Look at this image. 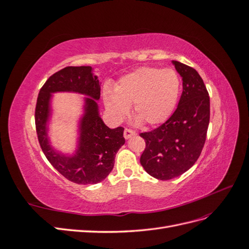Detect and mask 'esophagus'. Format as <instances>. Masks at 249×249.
I'll use <instances>...</instances> for the list:
<instances>
[{"instance_id": "obj_1", "label": "esophagus", "mask_w": 249, "mask_h": 249, "mask_svg": "<svg viewBox=\"0 0 249 249\" xmlns=\"http://www.w3.org/2000/svg\"><path fill=\"white\" fill-rule=\"evenodd\" d=\"M135 135H136V132L132 131L131 129H125L124 132V136L125 139H129V138H131L132 136H135Z\"/></svg>"}]
</instances>
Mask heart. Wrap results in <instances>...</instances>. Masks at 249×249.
<instances>
[{
    "instance_id": "obj_1",
    "label": "heart",
    "mask_w": 249,
    "mask_h": 249,
    "mask_svg": "<svg viewBox=\"0 0 249 249\" xmlns=\"http://www.w3.org/2000/svg\"><path fill=\"white\" fill-rule=\"evenodd\" d=\"M180 92V79L176 71L141 67L120 79L115 91L104 90V102L110 115L123 120L133 105L139 122L155 125L172 114Z\"/></svg>"
}]
</instances>
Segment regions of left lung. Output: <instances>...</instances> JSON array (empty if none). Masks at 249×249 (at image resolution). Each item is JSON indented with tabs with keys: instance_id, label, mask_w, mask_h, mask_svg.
Here are the masks:
<instances>
[{
	"instance_id": "1",
	"label": "left lung",
	"mask_w": 249,
	"mask_h": 249,
	"mask_svg": "<svg viewBox=\"0 0 249 249\" xmlns=\"http://www.w3.org/2000/svg\"><path fill=\"white\" fill-rule=\"evenodd\" d=\"M183 80V92L173 114L160 126L140 133L145 148L140 163L152 177L167 180L183 175L197 161L210 123V96L198 72L172 61Z\"/></svg>"
}]
</instances>
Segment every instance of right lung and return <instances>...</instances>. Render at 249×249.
Instances as JSON below:
<instances>
[{
  "label": "right lung",
  "instance_id": "obj_1",
  "mask_svg": "<svg viewBox=\"0 0 249 249\" xmlns=\"http://www.w3.org/2000/svg\"><path fill=\"white\" fill-rule=\"evenodd\" d=\"M91 71V66H67L52 74L39 90L35 108L36 133L44 156L65 178L80 185L97 184L106 178L114 166L116 153L124 144V127L110 129L99 115L94 100L100 99L101 87ZM58 91L79 92L92 97L86 100L79 148L72 157L56 153L48 144L46 122L50 93Z\"/></svg>",
  "mask_w": 249,
  "mask_h": 249
}]
</instances>
